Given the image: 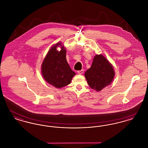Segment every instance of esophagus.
<instances>
[{
	"label": "esophagus",
	"mask_w": 148,
	"mask_h": 148,
	"mask_svg": "<svg viewBox=\"0 0 148 148\" xmlns=\"http://www.w3.org/2000/svg\"><path fill=\"white\" fill-rule=\"evenodd\" d=\"M77 73L79 74H82L84 73V70L82 69L81 71H77Z\"/></svg>",
	"instance_id": "obj_1"
}]
</instances>
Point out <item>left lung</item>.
Wrapping results in <instances>:
<instances>
[{
  "mask_svg": "<svg viewBox=\"0 0 148 148\" xmlns=\"http://www.w3.org/2000/svg\"><path fill=\"white\" fill-rule=\"evenodd\" d=\"M84 75L89 86L99 92L111 84L115 72L112 65L100 54L94 56L92 66L86 71Z\"/></svg>",
  "mask_w": 148,
  "mask_h": 148,
  "instance_id": "1",
  "label": "left lung"
}]
</instances>
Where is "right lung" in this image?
<instances>
[{
	"mask_svg": "<svg viewBox=\"0 0 148 148\" xmlns=\"http://www.w3.org/2000/svg\"><path fill=\"white\" fill-rule=\"evenodd\" d=\"M58 43L48 51L42 65V73L44 79L50 84L57 88H61L69 84L75 73L71 69L66 59V50L62 47L60 51L56 47Z\"/></svg>",
	"mask_w": 148,
	"mask_h": 148,
	"instance_id": "obj_1",
	"label": "right lung"
}]
</instances>
